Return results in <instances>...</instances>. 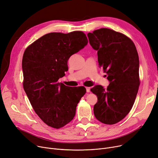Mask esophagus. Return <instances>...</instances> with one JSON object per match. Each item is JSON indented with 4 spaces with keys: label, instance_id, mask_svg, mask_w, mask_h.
<instances>
[{
    "label": "esophagus",
    "instance_id": "obj_1",
    "mask_svg": "<svg viewBox=\"0 0 158 158\" xmlns=\"http://www.w3.org/2000/svg\"><path fill=\"white\" fill-rule=\"evenodd\" d=\"M86 92L89 93L90 92V88L89 87H86Z\"/></svg>",
    "mask_w": 158,
    "mask_h": 158
}]
</instances>
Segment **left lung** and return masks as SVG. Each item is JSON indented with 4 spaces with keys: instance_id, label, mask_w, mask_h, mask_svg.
Listing matches in <instances>:
<instances>
[{
    "instance_id": "1",
    "label": "left lung",
    "mask_w": 158,
    "mask_h": 158,
    "mask_svg": "<svg viewBox=\"0 0 158 158\" xmlns=\"http://www.w3.org/2000/svg\"><path fill=\"white\" fill-rule=\"evenodd\" d=\"M87 36L110 82L107 89L101 85L91 89L98 98L94 114L98 121L111 125L125 118L134 104L139 85L138 52L130 38L110 29L95 30Z\"/></svg>"
}]
</instances>
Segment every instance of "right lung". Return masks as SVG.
Returning <instances> with one entry per match:
<instances>
[{
    "label": "right lung",
    "mask_w": 158,
    "mask_h": 158,
    "mask_svg": "<svg viewBox=\"0 0 158 158\" xmlns=\"http://www.w3.org/2000/svg\"><path fill=\"white\" fill-rule=\"evenodd\" d=\"M87 44L82 31L51 32L36 40L23 53L24 90L36 113L48 126L61 128L75 117L86 88L67 86L57 81L68 70L70 57Z\"/></svg>",
    "instance_id": "obj_1"
}]
</instances>
